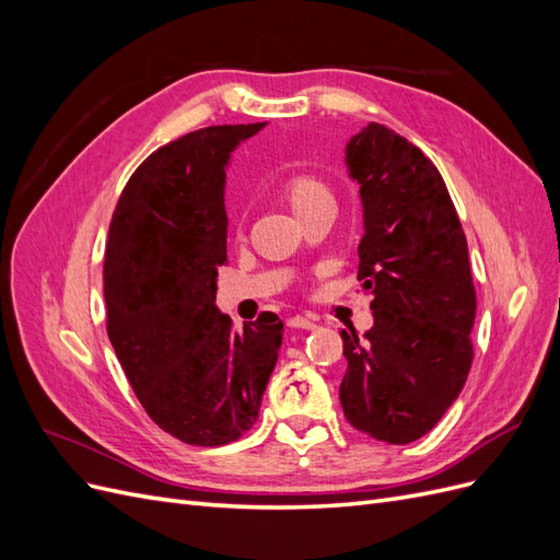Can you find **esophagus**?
<instances>
[{
    "instance_id": "esophagus-1",
    "label": "esophagus",
    "mask_w": 560,
    "mask_h": 560,
    "mask_svg": "<svg viewBox=\"0 0 560 560\" xmlns=\"http://www.w3.org/2000/svg\"><path fill=\"white\" fill-rule=\"evenodd\" d=\"M287 327H292V329H315L317 325H315V322H313L311 317L294 315V317L287 319Z\"/></svg>"
}]
</instances>
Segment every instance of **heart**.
Masks as SVG:
<instances>
[{
    "instance_id": "1",
    "label": "heart",
    "mask_w": 560,
    "mask_h": 560,
    "mask_svg": "<svg viewBox=\"0 0 560 560\" xmlns=\"http://www.w3.org/2000/svg\"><path fill=\"white\" fill-rule=\"evenodd\" d=\"M284 196L290 200L292 210L299 214L303 210H308L322 200H331V194L325 184L315 177L301 175V177H292L290 182L284 184Z\"/></svg>"
}]
</instances>
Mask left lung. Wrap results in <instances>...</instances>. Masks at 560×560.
I'll return each mask as SVG.
<instances>
[{"mask_svg":"<svg viewBox=\"0 0 560 560\" xmlns=\"http://www.w3.org/2000/svg\"><path fill=\"white\" fill-rule=\"evenodd\" d=\"M360 184L358 278L374 327L341 331L350 425L387 444L428 434L460 395L477 317L467 238L434 163L395 130L369 124L346 147Z\"/></svg>","mask_w":560,"mask_h":560,"instance_id":"1","label":"left lung"}]
</instances>
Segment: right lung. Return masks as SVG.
Listing matches in <instances>:
<instances>
[{"instance_id": "obj_1", "label": "right lung", "mask_w": 560, "mask_h": 560, "mask_svg": "<svg viewBox=\"0 0 560 560\" xmlns=\"http://www.w3.org/2000/svg\"><path fill=\"white\" fill-rule=\"evenodd\" d=\"M266 124L210 126L156 149L128 179L105 249L107 334L149 418L191 446H224L259 416L282 319L233 329L219 313L231 151Z\"/></svg>"}]
</instances>
